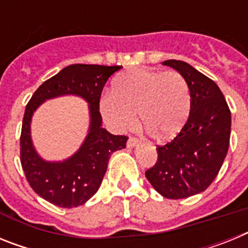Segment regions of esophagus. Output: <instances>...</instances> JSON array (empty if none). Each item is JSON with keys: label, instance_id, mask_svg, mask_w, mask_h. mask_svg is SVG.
<instances>
[{"label": "esophagus", "instance_id": "esophagus-1", "mask_svg": "<svg viewBox=\"0 0 248 248\" xmlns=\"http://www.w3.org/2000/svg\"><path fill=\"white\" fill-rule=\"evenodd\" d=\"M138 144H139V140H138L137 138H129L126 146H128L129 149H131V148H134V146H137Z\"/></svg>", "mask_w": 248, "mask_h": 248}]
</instances>
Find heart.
Instances as JSON below:
<instances>
[{"instance_id":"b5f03b06","label":"heart","mask_w":248,"mask_h":248,"mask_svg":"<svg viewBox=\"0 0 248 248\" xmlns=\"http://www.w3.org/2000/svg\"><path fill=\"white\" fill-rule=\"evenodd\" d=\"M99 109L113 130L131 128L138 113L153 137L169 140L183 130L189 119L191 94L185 78L177 72L134 68L114 79L113 92L103 94Z\"/></svg>"}]
</instances>
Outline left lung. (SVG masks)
Listing matches in <instances>:
<instances>
[{"label": "left lung", "instance_id": "1", "mask_svg": "<svg viewBox=\"0 0 248 248\" xmlns=\"http://www.w3.org/2000/svg\"><path fill=\"white\" fill-rule=\"evenodd\" d=\"M163 64L174 68L187 82L191 111L174 140L157 146L156 164L145 176L164 198L177 200L205 191L217 176L229 150L231 111L209 77L183 61L169 59Z\"/></svg>", "mask_w": 248, "mask_h": 248}]
</instances>
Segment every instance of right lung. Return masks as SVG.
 Instances as JSON below:
<instances>
[{"label":"right lung","mask_w":248,"mask_h":248,"mask_svg":"<svg viewBox=\"0 0 248 248\" xmlns=\"http://www.w3.org/2000/svg\"><path fill=\"white\" fill-rule=\"evenodd\" d=\"M122 65L72 64L46 80L26 105L21 131V164L30 186L53 205L72 209L85 203L99 189L114 151L126 146L128 138L102 128L100 94L105 83ZM76 95L89 103V134L81 148L63 162L45 160L34 149L30 122L39 105L48 99Z\"/></svg>","instance_id":"right-lung-1"}]
</instances>
